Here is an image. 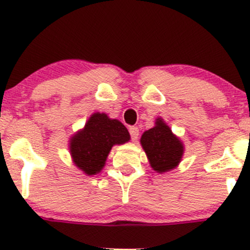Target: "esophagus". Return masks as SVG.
I'll use <instances>...</instances> for the list:
<instances>
[{"mask_svg":"<svg viewBox=\"0 0 250 250\" xmlns=\"http://www.w3.org/2000/svg\"><path fill=\"white\" fill-rule=\"evenodd\" d=\"M129 134H130L131 140L136 141L137 137H139V128L135 127V125H131V127H129Z\"/></svg>","mask_w":250,"mask_h":250,"instance_id":"34e87169","label":"esophagus"}]
</instances>
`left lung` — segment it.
Listing matches in <instances>:
<instances>
[{
  "instance_id": "left-lung-1",
  "label": "left lung",
  "mask_w": 250,
  "mask_h": 250,
  "mask_svg": "<svg viewBox=\"0 0 250 250\" xmlns=\"http://www.w3.org/2000/svg\"><path fill=\"white\" fill-rule=\"evenodd\" d=\"M141 145L151 168L157 173L168 171L176 167L183 154L182 143L161 119L157 120L154 128L143 133Z\"/></svg>"
}]
</instances>
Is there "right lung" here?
<instances>
[{
  "label": "right lung",
  "mask_w": 250,
  "mask_h": 250,
  "mask_svg": "<svg viewBox=\"0 0 250 250\" xmlns=\"http://www.w3.org/2000/svg\"><path fill=\"white\" fill-rule=\"evenodd\" d=\"M129 139L130 135L121 122L96 113L88 120L83 130L74 135L70 153L77 167L85 174L95 175L104 166L111 147L125 143Z\"/></svg>",
  "instance_id": "right-lung-1"
}]
</instances>
